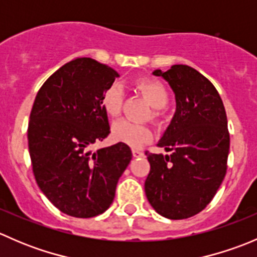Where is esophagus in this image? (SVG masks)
Listing matches in <instances>:
<instances>
[{
	"instance_id": "esophagus-1",
	"label": "esophagus",
	"mask_w": 257,
	"mask_h": 257,
	"mask_svg": "<svg viewBox=\"0 0 257 257\" xmlns=\"http://www.w3.org/2000/svg\"><path fill=\"white\" fill-rule=\"evenodd\" d=\"M132 153H133L134 158H141V157H143V155H144V153L141 152V150H138V149H133V150H132Z\"/></svg>"
}]
</instances>
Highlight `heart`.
<instances>
[{
    "instance_id": "b5f03b06",
    "label": "heart",
    "mask_w": 257,
    "mask_h": 257,
    "mask_svg": "<svg viewBox=\"0 0 257 257\" xmlns=\"http://www.w3.org/2000/svg\"><path fill=\"white\" fill-rule=\"evenodd\" d=\"M136 87L142 95L153 107L152 119L162 123L164 119V110L169 99L168 90L160 80L154 78H138ZM124 92L118 83H112L104 89L102 94V107L109 116H118L123 108ZM112 138L114 142L123 143L133 148H139L152 141L153 132L145 124H136L129 120H118L112 125Z\"/></svg>"
}]
</instances>
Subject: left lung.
<instances>
[{
    "label": "left lung",
    "instance_id": "left-lung-1",
    "mask_svg": "<svg viewBox=\"0 0 257 257\" xmlns=\"http://www.w3.org/2000/svg\"><path fill=\"white\" fill-rule=\"evenodd\" d=\"M153 74L169 83L177 110L158 143L170 155L145 152L150 163L145 195L162 216L188 219L208 206L226 174V112L216 88L196 69L174 64Z\"/></svg>",
    "mask_w": 257,
    "mask_h": 257
}]
</instances>
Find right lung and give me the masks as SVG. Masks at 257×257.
I'll return each instance as SVG.
<instances>
[{"label":"right lung","instance_id":"obj_1","mask_svg":"<svg viewBox=\"0 0 257 257\" xmlns=\"http://www.w3.org/2000/svg\"><path fill=\"white\" fill-rule=\"evenodd\" d=\"M116 77L94 59H73L43 83L31 110L27 138L36 181L71 216L93 217L109 208L132 160L131 148L123 143L89 152L110 133L100 100Z\"/></svg>","mask_w":257,"mask_h":257}]
</instances>
